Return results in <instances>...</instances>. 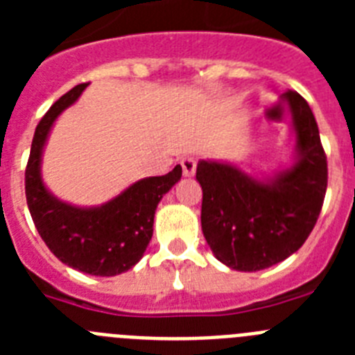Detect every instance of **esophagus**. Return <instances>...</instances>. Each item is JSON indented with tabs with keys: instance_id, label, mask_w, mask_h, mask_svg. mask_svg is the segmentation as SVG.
I'll return each mask as SVG.
<instances>
[{
	"instance_id": "esophagus-1",
	"label": "esophagus",
	"mask_w": 355,
	"mask_h": 355,
	"mask_svg": "<svg viewBox=\"0 0 355 355\" xmlns=\"http://www.w3.org/2000/svg\"><path fill=\"white\" fill-rule=\"evenodd\" d=\"M181 167H183V174L187 175V178H192V175L196 174V159L187 156V158L181 159Z\"/></svg>"
}]
</instances>
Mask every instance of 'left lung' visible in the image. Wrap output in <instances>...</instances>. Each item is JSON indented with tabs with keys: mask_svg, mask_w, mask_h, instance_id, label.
I'll list each match as a JSON object with an SVG mask.
<instances>
[{
	"mask_svg": "<svg viewBox=\"0 0 355 355\" xmlns=\"http://www.w3.org/2000/svg\"><path fill=\"white\" fill-rule=\"evenodd\" d=\"M288 106L293 153L288 165L263 174L233 162L199 159L200 225L213 256L238 272H258L290 258L316 224L327 190V159L318 124L300 94Z\"/></svg>",
	"mask_w": 355,
	"mask_h": 355,
	"instance_id": "8db88e82",
	"label": "left lung"
}]
</instances>
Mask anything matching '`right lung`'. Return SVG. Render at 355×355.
Segmentation results:
<instances>
[{
    "label": "right lung",
    "instance_id": "obj_1",
    "mask_svg": "<svg viewBox=\"0 0 355 355\" xmlns=\"http://www.w3.org/2000/svg\"><path fill=\"white\" fill-rule=\"evenodd\" d=\"M89 83L69 90L37 126L26 167V200L44 243L74 270L99 277L128 272L142 259L155 211L163 196L181 180V165L168 174L144 178L97 206H76L58 199L42 178V156L56 119L80 99Z\"/></svg>",
    "mask_w": 355,
    "mask_h": 355
}]
</instances>
